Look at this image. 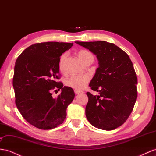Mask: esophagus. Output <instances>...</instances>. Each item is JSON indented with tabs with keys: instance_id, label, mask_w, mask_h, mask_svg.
I'll return each instance as SVG.
<instances>
[{
	"instance_id": "1",
	"label": "esophagus",
	"mask_w": 156,
	"mask_h": 156,
	"mask_svg": "<svg viewBox=\"0 0 156 156\" xmlns=\"http://www.w3.org/2000/svg\"><path fill=\"white\" fill-rule=\"evenodd\" d=\"M74 93L76 94H79L82 93V91H79V90H74Z\"/></svg>"
}]
</instances>
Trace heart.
Segmentation results:
<instances>
[{"label": "heart", "mask_w": 156, "mask_h": 156, "mask_svg": "<svg viewBox=\"0 0 156 156\" xmlns=\"http://www.w3.org/2000/svg\"><path fill=\"white\" fill-rule=\"evenodd\" d=\"M66 57V55L63 54L59 61V67L60 69L62 70L63 69V63ZM78 57L80 61L82 62L87 61L88 59H94L93 55H91L90 52L86 50H80L78 52ZM90 81V76L88 75H73L67 80L66 82V84L72 88L81 90L84 88L87 83Z\"/></svg>", "instance_id": "1"}]
</instances>
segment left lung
<instances>
[{"label": "left lung", "instance_id": "left-lung-1", "mask_svg": "<svg viewBox=\"0 0 156 156\" xmlns=\"http://www.w3.org/2000/svg\"><path fill=\"white\" fill-rule=\"evenodd\" d=\"M75 43L96 55L99 62L89 84L99 94L86 93L87 121L99 129H117L129 118L137 98V76L133 62L129 55L113 43Z\"/></svg>", "mask_w": 156, "mask_h": 156}]
</instances>
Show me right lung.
<instances>
[{
	"label": "right lung",
	"instance_id": "obj_1",
	"mask_svg": "<svg viewBox=\"0 0 156 156\" xmlns=\"http://www.w3.org/2000/svg\"><path fill=\"white\" fill-rule=\"evenodd\" d=\"M73 43H35L23 51L15 63L13 87L16 105L22 117L42 130L54 129L66 117V109L74 98L73 90L57 82L60 57ZM56 87L62 93L53 98Z\"/></svg>",
	"mask_w": 156,
	"mask_h": 156
}]
</instances>
